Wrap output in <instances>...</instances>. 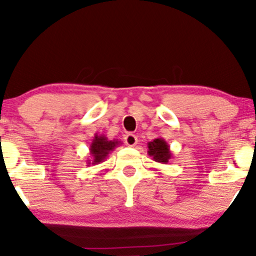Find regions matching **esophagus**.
I'll list each match as a JSON object with an SVG mask.
<instances>
[{"label":"esophagus","mask_w":256,"mask_h":256,"mask_svg":"<svg viewBox=\"0 0 256 256\" xmlns=\"http://www.w3.org/2000/svg\"><path fill=\"white\" fill-rule=\"evenodd\" d=\"M137 142H138V140H137L136 134H126V136H125V143H126V146H134L137 144Z\"/></svg>","instance_id":"obj_1"}]
</instances>
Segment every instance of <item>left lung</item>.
<instances>
[{
    "instance_id": "1",
    "label": "left lung",
    "mask_w": 256,
    "mask_h": 256,
    "mask_svg": "<svg viewBox=\"0 0 256 256\" xmlns=\"http://www.w3.org/2000/svg\"><path fill=\"white\" fill-rule=\"evenodd\" d=\"M148 155L152 160L160 164H167L173 158L168 143L164 138L158 137L148 142Z\"/></svg>"
}]
</instances>
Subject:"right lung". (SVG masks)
Instances as JSON below:
<instances>
[{
	"label": "right lung",
	"mask_w": 256,
	"mask_h": 256,
	"mask_svg": "<svg viewBox=\"0 0 256 256\" xmlns=\"http://www.w3.org/2000/svg\"><path fill=\"white\" fill-rule=\"evenodd\" d=\"M119 140H110L104 134H95L89 148L91 160H88V166L104 162L108 154L113 152L119 146Z\"/></svg>",
	"instance_id": "right-lung-1"
}]
</instances>
